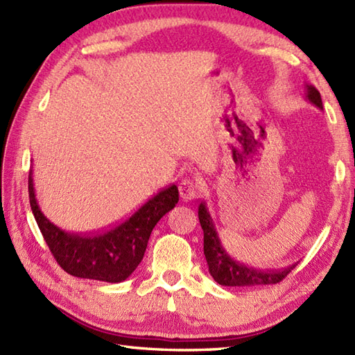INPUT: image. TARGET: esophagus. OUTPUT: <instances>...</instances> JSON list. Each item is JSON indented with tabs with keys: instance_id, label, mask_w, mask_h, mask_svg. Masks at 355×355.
<instances>
[{
	"instance_id": "1",
	"label": "esophagus",
	"mask_w": 355,
	"mask_h": 355,
	"mask_svg": "<svg viewBox=\"0 0 355 355\" xmlns=\"http://www.w3.org/2000/svg\"><path fill=\"white\" fill-rule=\"evenodd\" d=\"M180 195H182L183 201H192L198 195L200 183L195 178H184L180 182Z\"/></svg>"
}]
</instances>
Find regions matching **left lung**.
<instances>
[{
	"mask_svg": "<svg viewBox=\"0 0 355 355\" xmlns=\"http://www.w3.org/2000/svg\"><path fill=\"white\" fill-rule=\"evenodd\" d=\"M305 97L314 107L323 110L322 97L314 85H305ZM200 224L205 233V256L209 266V273L215 279V282L224 286H256V285H271L281 282L282 279L296 267V263L282 270H258L248 267L245 263L233 259L224 250V247L218 236L212 216L209 214L205 201L198 206Z\"/></svg>",
	"mask_w": 355,
	"mask_h": 355,
	"instance_id": "obj_1",
	"label": "left lung"
}]
</instances>
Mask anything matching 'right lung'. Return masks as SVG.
Returning a JSON list of instances; mask_svg holds the SVG:
<instances>
[{
    "instance_id": "1",
    "label": "right lung",
    "mask_w": 355,
    "mask_h": 355,
    "mask_svg": "<svg viewBox=\"0 0 355 355\" xmlns=\"http://www.w3.org/2000/svg\"><path fill=\"white\" fill-rule=\"evenodd\" d=\"M30 207L50 252L67 273L76 277L119 284L131 276L146 252L155 224L175 207L178 187L172 184L146 201L116 227L96 235H78L53 224L37 205L33 171L28 173Z\"/></svg>"
}]
</instances>
